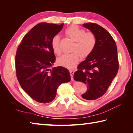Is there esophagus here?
I'll return each instance as SVG.
<instances>
[{"mask_svg": "<svg viewBox=\"0 0 133 133\" xmlns=\"http://www.w3.org/2000/svg\"><path fill=\"white\" fill-rule=\"evenodd\" d=\"M70 75H71V80L73 81V75H74V70H70Z\"/></svg>", "mask_w": 133, "mask_h": 133, "instance_id": "1", "label": "esophagus"}]
</instances>
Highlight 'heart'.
Listing matches in <instances>:
<instances>
[{
    "label": "heart",
    "instance_id": "1",
    "mask_svg": "<svg viewBox=\"0 0 133 133\" xmlns=\"http://www.w3.org/2000/svg\"><path fill=\"white\" fill-rule=\"evenodd\" d=\"M65 34L74 41L71 54H66L58 59V63L69 69H73L81 56L86 58L94 50L96 45V38L94 34L89 32L79 27L72 25L65 30ZM51 46L54 51L56 54H60L61 50L59 46V38L56 35L51 40Z\"/></svg>",
    "mask_w": 133,
    "mask_h": 133
}]
</instances>
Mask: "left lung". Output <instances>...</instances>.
<instances>
[{
    "label": "left lung",
    "instance_id": "1",
    "mask_svg": "<svg viewBox=\"0 0 133 133\" xmlns=\"http://www.w3.org/2000/svg\"><path fill=\"white\" fill-rule=\"evenodd\" d=\"M83 26L95 35L96 45L92 52L78 65L74 79L87 85L82 97L95 100L104 94L117 74V46L111 35L102 27L92 23H84Z\"/></svg>",
    "mask_w": 133,
    "mask_h": 133
}]
</instances>
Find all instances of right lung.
Returning a JSON list of instances; mask_svg holds the SVG:
<instances>
[{
  "label": "right lung",
  "mask_w": 133,
  "mask_h": 133,
  "mask_svg": "<svg viewBox=\"0 0 133 133\" xmlns=\"http://www.w3.org/2000/svg\"><path fill=\"white\" fill-rule=\"evenodd\" d=\"M63 23H40L25 35L16 54V77L24 91L34 100L51 102L63 83L71 80L69 71L62 66L51 67L55 62L51 40Z\"/></svg>",
  "instance_id": "1"
}]
</instances>
